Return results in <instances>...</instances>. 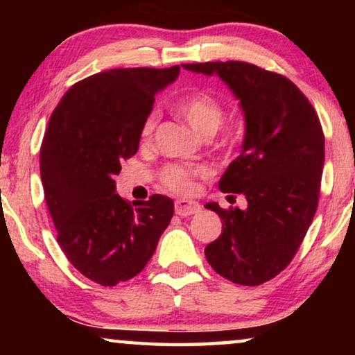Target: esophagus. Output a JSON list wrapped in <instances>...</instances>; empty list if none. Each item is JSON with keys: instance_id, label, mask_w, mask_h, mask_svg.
Instances as JSON below:
<instances>
[{"instance_id": "esophagus-1", "label": "esophagus", "mask_w": 355, "mask_h": 355, "mask_svg": "<svg viewBox=\"0 0 355 355\" xmlns=\"http://www.w3.org/2000/svg\"><path fill=\"white\" fill-rule=\"evenodd\" d=\"M174 208H176V215L191 216L193 213L200 211V203L196 200H189V198H178Z\"/></svg>"}]
</instances>
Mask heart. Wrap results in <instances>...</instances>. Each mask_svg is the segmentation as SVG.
Wrapping results in <instances>:
<instances>
[{"label":"heart","mask_w":355,"mask_h":355,"mask_svg":"<svg viewBox=\"0 0 355 355\" xmlns=\"http://www.w3.org/2000/svg\"><path fill=\"white\" fill-rule=\"evenodd\" d=\"M174 110L187 121L189 125L203 137H210L218 130L223 118H225V108L223 103L211 95L210 92L196 90L179 96L173 103ZM158 123V113L152 111L145 116L142 128H140V142L148 144L153 137L155 128ZM234 135L230 134L226 142H232ZM208 171L203 166H182V164H166L159 171V181L166 189L173 192L187 193L193 189V181L197 178L207 176Z\"/></svg>","instance_id":"heart-1"}]
</instances>
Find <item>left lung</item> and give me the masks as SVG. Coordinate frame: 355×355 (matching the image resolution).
I'll return each instance as SVG.
<instances>
[{"instance_id": "left-lung-1", "label": "left lung", "mask_w": 355, "mask_h": 355, "mask_svg": "<svg viewBox=\"0 0 355 355\" xmlns=\"http://www.w3.org/2000/svg\"><path fill=\"white\" fill-rule=\"evenodd\" d=\"M216 74L241 100L245 116L242 152L218 182L244 193L247 208H221L223 231L205 247L211 268L242 286L273 279L291 263L318 207L324 135L318 114L288 77L242 61L182 64Z\"/></svg>"}]
</instances>
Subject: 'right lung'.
I'll list each match as a JSON object with an SVG mask.
<instances>
[{
	"label": "right lung",
	"instance_id": "right-lung-1",
	"mask_svg": "<svg viewBox=\"0 0 355 355\" xmlns=\"http://www.w3.org/2000/svg\"><path fill=\"white\" fill-rule=\"evenodd\" d=\"M181 67H124L77 82L53 111L40 148V174L58 244L72 266L101 286L139 275L174 213L155 193L130 203L116 193L121 162L139 150L155 95Z\"/></svg>",
	"mask_w": 355,
	"mask_h": 355
}]
</instances>
